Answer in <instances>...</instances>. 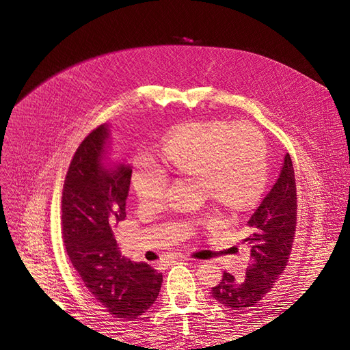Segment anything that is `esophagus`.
Segmentation results:
<instances>
[{
	"label": "esophagus",
	"mask_w": 350,
	"mask_h": 350,
	"mask_svg": "<svg viewBox=\"0 0 350 350\" xmlns=\"http://www.w3.org/2000/svg\"><path fill=\"white\" fill-rule=\"evenodd\" d=\"M169 260H171V262H175V261H185L189 258L188 256H185V254H174V256L169 257Z\"/></svg>",
	"instance_id": "1"
}]
</instances>
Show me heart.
I'll return each mask as SVG.
<instances>
[{
	"mask_svg": "<svg viewBox=\"0 0 350 350\" xmlns=\"http://www.w3.org/2000/svg\"><path fill=\"white\" fill-rule=\"evenodd\" d=\"M165 166L178 175L200 176L204 191L230 210L248 207L266 184L267 150L261 133L247 122L191 121L169 134L162 144ZM169 183L163 166L140 154L133 188L142 201H162Z\"/></svg>",
	"mask_w": 350,
	"mask_h": 350,
	"instance_id": "obj_1",
	"label": "heart"
}]
</instances>
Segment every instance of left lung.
<instances>
[{"instance_id": "left-lung-1", "label": "left lung", "mask_w": 350, "mask_h": 350, "mask_svg": "<svg viewBox=\"0 0 350 350\" xmlns=\"http://www.w3.org/2000/svg\"><path fill=\"white\" fill-rule=\"evenodd\" d=\"M296 184L289 153L270 193L247 221L251 258L245 278L235 279L225 271L211 296L229 310L243 311L257 305L278 282L289 262L296 232Z\"/></svg>"}]
</instances>
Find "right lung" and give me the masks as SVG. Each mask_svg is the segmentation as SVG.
<instances>
[{"instance_id": "right-lung-1", "label": "right lung", "mask_w": 350, "mask_h": 350, "mask_svg": "<svg viewBox=\"0 0 350 350\" xmlns=\"http://www.w3.org/2000/svg\"><path fill=\"white\" fill-rule=\"evenodd\" d=\"M108 131L99 125L72 156L62 187V238L93 298L113 319L130 321L149 311L163 278L147 262L124 258L116 247L115 230L126 216L133 171L103 162Z\"/></svg>"}]
</instances>
